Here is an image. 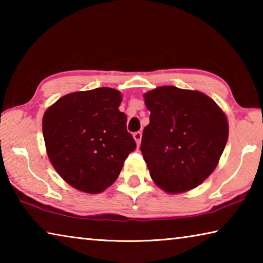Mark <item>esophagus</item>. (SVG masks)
I'll list each match as a JSON object with an SVG mask.
<instances>
[{
	"label": "esophagus",
	"instance_id": "obj_1",
	"mask_svg": "<svg viewBox=\"0 0 263 263\" xmlns=\"http://www.w3.org/2000/svg\"><path fill=\"white\" fill-rule=\"evenodd\" d=\"M141 136H142V133H141L140 131H138V132H135V133H133V138H135V140H136V142H137V145H138V146H139L140 141H141Z\"/></svg>",
	"mask_w": 263,
	"mask_h": 263
}]
</instances>
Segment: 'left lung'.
<instances>
[{
  "instance_id": "obj_1",
  "label": "left lung",
  "mask_w": 263,
  "mask_h": 263,
  "mask_svg": "<svg viewBox=\"0 0 263 263\" xmlns=\"http://www.w3.org/2000/svg\"><path fill=\"white\" fill-rule=\"evenodd\" d=\"M144 97L151 115L140 151L151 177L171 194L196 188L215 171L226 146L225 114L203 92L174 86Z\"/></svg>"
}]
</instances>
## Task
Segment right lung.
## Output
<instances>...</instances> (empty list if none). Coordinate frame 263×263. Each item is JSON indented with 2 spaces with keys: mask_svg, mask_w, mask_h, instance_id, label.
<instances>
[{
  "mask_svg": "<svg viewBox=\"0 0 263 263\" xmlns=\"http://www.w3.org/2000/svg\"><path fill=\"white\" fill-rule=\"evenodd\" d=\"M121 92L96 88L62 96L43 118L48 159L62 179L89 194L105 190L137 145L118 109Z\"/></svg>",
  "mask_w": 263,
  "mask_h": 263,
  "instance_id": "obj_1",
  "label": "right lung"
}]
</instances>
